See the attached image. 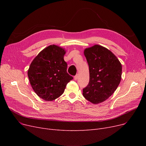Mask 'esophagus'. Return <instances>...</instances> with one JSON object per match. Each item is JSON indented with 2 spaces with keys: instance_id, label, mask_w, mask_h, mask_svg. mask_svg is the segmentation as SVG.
Returning <instances> with one entry per match:
<instances>
[{
  "instance_id": "obj_1",
  "label": "esophagus",
  "mask_w": 146,
  "mask_h": 146,
  "mask_svg": "<svg viewBox=\"0 0 146 146\" xmlns=\"http://www.w3.org/2000/svg\"><path fill=\"white\" fill-rule=\"evenodd\" d=\"M78 77H79V76H78V74H76L74 77V79L75 80H77L78 79Z\"/></svg>"
}]
</instances>
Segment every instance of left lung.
I'll return each instance as SVG.
<instances>
[{
    "mask_svg": "<svg viewBox=\"0 0 146 146\" xmlns=\"http://www.w3.org/2000/svg\"><path fill=\"white\" fill-rule=\"evenodd\" d=\"M84 54L89 68V82L83 89V95L94 104L101 103L118 88L122 65L110 50L99 45L86 48Z\"/></svg>",
    "mask_w": 146,
    "mask_h": 146,
    "instance_id": "8db88e82",
    "label": "left lung"
}]
</instances>
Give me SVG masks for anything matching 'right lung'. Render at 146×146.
<instances>
[{
  "instance_id": "right-lung-1",
  "label": "right lung",
  "mask_w": 146,
  "mask_h": 146,
  "mask_svg": "<svg viewBox=\"0 0 146 146\" xmlns=\"http://www.w3.org/2000/svg\"><path fill=\"white\" fill-rule=\"evenodd\" d=\"M66 51L56 45L42 50L33 60L28 70L31 85L36 95L46 101H51L64 92L73 77L67 72L64 60Z\"/></svg>"
}]
</instances>
